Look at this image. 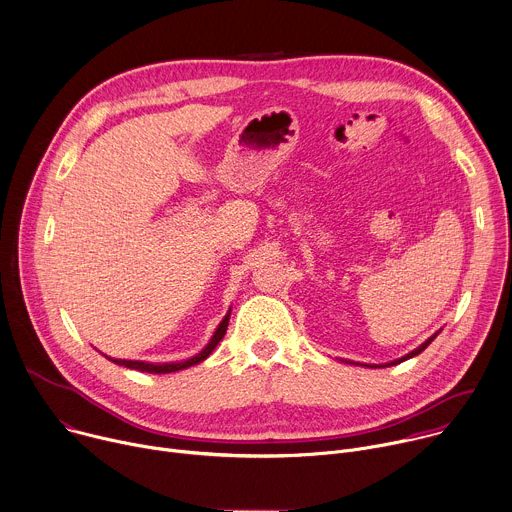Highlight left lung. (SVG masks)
I'll use <instances>...</instances> for the list:
<instances>
[{
	"mask_svg": "<svg viewBox=\"0 0 512 512\" xmlns=\"http://www.w3.org/2000/svg\"><path fill=\"white\" fill-rule=\"evenodd\" d=\"M436 337H438V333H436V335H432V337H430V339H428L426 343H422V345H420L418 349H414L412 353H407L405 357H401V359H395V361H389V363H385V365H379V367H389V365H397V363H401V361H405V359H412V357L420 355V353H422V351H424V349H426V347H428V345H430V343H432V341H434ZM365 367H371V365H365Z\"/></svg>",
	"mask_w": 512,
	"mask_h": 512,
	"instance_id": "obj_1",
	"label": "left lung"
}]
</instances>
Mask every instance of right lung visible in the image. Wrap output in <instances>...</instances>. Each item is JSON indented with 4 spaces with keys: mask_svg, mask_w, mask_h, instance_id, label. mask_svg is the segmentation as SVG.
Wrapping results in <instances>:
<instances>
[{
    "mask_svg": "<svg viewBox=\"0 0 512 512\" xmlns=\"http://www.w3.org/2000/svg\"><path fill=\"white\" fill-rule=\"evenodd\" d=\"M228 323H230V311L228 315L222 319V323L218 325L214 337L210 339V343L203 347L197 355H193L191 359H185V361H179V363H147V361H127V359H113V357H107L109 361L117 363V365H125L129 369H137V371H145V373H173V371H181V369H187L191 365H197L201 363L203 359H208L212 355V351L218 347V343L224 339L226 331H228Z\"/></svg>",
    "mask_w": 512,
    "mask_h": 512,
    "instance_id": "add662e5",
    "label": "right lung"
}]
</instances>
